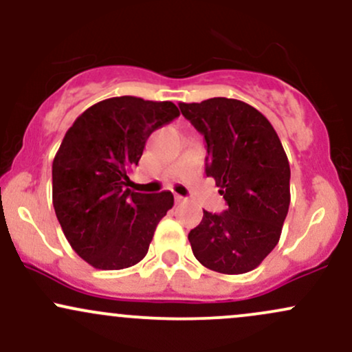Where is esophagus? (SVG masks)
Returning a JSON list of instances; mask_svg holds the SVG:
<instances>
[{
	"label": "esophagus",
	"instance_id": "1",
	"mask_svg": "<svg viewBox=\"0 0 352 352\" xmlns=\"http://www.w3.org/2000/svg\"><path fill=\"white\" fill-rule=\"evenodd\" d=\"M184 201H185L184 197H180V195H175V204H184Z\"/></svg>",
	"mask_w": 352,
	"mask_h": 352
}]
</instances>
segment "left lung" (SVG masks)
I'll return each mask as SVG.
<instances>
[{"instance_id":"8db88e82","label":"left lung","mask_w":352,"mask_h":352,"mask_svg":"<svg viewBox=\"0 0 352 352\" xmlns=\"http://www.w3.org/2000/svg\"><path fill=\"white\" fill-rule=\"evenodd\" d=\"M207 144V177L215 179L227 210H204L190 230L192 252L213 272H252L280 240L289 208V162L280 137L260 111L236 99L179 104Z\"/></svg>"}]
</instances>
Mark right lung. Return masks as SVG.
I'll return each instance as SVG.
<instances>
[{
    "label": "right lung",
    "instance_id": "obj_1",
    "mask_svg": "<svg viewBox=\"0 0 352 352\" xmlns=\"http://www.w3.org/2000/svg\"><path fill=\"white\" fill-rule=\"evenodd\" d=\"M179 116L168 100L122 96L89 107L64 135L52 162V205L72 250L94 268H129L147 254L173 195L132 192L127 173L148 135Z\"/></svg>",
    "mask_w": 352,
    "mask_h": 352
}]
</instances>
